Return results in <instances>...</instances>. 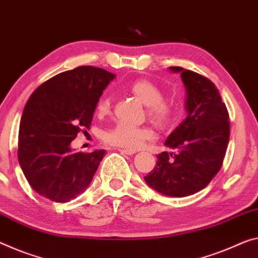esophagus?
<instances>
[{
	"label": "esophagus",
	"instance_id": "obj_1",
	"mask_svg": "<svg viewBox=\"0 0 258 258\" xmlns=\"http://www.w3.org/2000/svg\"><path fill=\"white\" fill-rule=\"evenodd\" d=\"M117 151L121 152V153L128 154V156H132V154L136 153V151H135V150H128V149H117Z\"/></svg>",
	"mask_w": 258,
	"mask_h": 258
}]
</instances>
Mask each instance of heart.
Here are the masks:
<instances>
[{"mask_svg": "<svg viewBox=\"0 0 258 258\" xmlns=\"http://www.w3.org/2000/svg\"><path fill=\"white\" fill-rule=\"evenodd\" d=\"M130 92L148 106V115L157 125L166 128L173 123L176 116V108L172 102L165 100V94L156 83L149 79H137L129 85ZM112 108V97L102 94L97 102L96 110L99 115H106ZM153 137V132L149 126L133 125L120 122L104 133V141L107 144L117 148L135 150L143 145V143Z\"/></svg>", "mask_w": 258, "mask_h": 258, "instance_id": "b5f03b06", "label": "heart"}]
</instances>
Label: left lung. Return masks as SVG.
I'll list each match as a JSON object with an SVG mask.
<instances>
[{
  "instance_id": "obj_1",
  "label": "left lung",
  "mask_w": 258,
  "mask_h": 258,
  "mask_svg": "<svg viewBox=\"0 0 258 258\" xmlns=\"http://www.w3.org/2000/svg\"><path fill=\"white\" fill-rule=\"evenodd\" d=\"M169 70L181 74L188 115L165 142L170 152L158 154L156 167L144 180L162 195L184 197L204 189L221 168L229 141V115L209 78L181 67Z\"/></svg>"
}]
</instances>
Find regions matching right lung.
Listing matches in <instances>:
<instances>
[{
  "instance_id": "right-lung-1",
  "label": "right lung",
  "mask_w": 258,
  "mask_h": 258,
  "mask_svg": "<svg viewBox=\"0 0 258 258\" xmlns=\"http://www.w3.org/2000/svg\"><path fill=\"white\" fill-rule=\"evenodd\" d=\"M115 75L83 66L46 81L24 107L18 161L39 195L66 203L89 187L105 150L74 153L78 133L90 129L97 102Z\"/></svg>"
}]
</instances>
